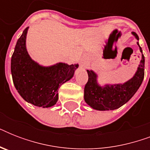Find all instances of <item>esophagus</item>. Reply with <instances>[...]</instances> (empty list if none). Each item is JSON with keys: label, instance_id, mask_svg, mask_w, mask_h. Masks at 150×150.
I'll use <instances>...</instances> for the list:
<instances>
[{"label": "esophagus", "instance_id": "esophagus-1", "mask_svg": "<svg viewBox=\"0 0 150 150\" xmlns=\"http://www.w3.org/2000/svg\"><path fill=\"white\" fill-rule=\"evenodd\" d=\"M80 64H81V66L82 67H86V61H85V60H82V61H80Z\"/></svg>", "mask_w": 150, "mask_h": 150}]
</instances>
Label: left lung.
Segmentation results:
<instances>
[{"label": "left lung", "instance_id": "obj_1", "mask_svg": "<svg viewBox=\"0 0 150 150\" xmlns=\"http://www.w3.org/2000/svg\"><path fill=\"white\" fill-rule=\"evenodd\" d=\"M139 41V36L135 32L132 33ZM139 47L142 59L133 77L123 84H105L98 83V76L93 70H87L89 79L84 89V100L87 104L96 110H112L117 109L128 102L137 92L144 79L145 57Z\"/></svg>", "mask_w": 150, "mask_h": 150}]
</instances>
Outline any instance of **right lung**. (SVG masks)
<instances>
[{
    "instance_id": "1",
    "label": "right lung",
    "mask_w": 150,
    "mask_h": 150,
    "mask_svg": "<svg viewBox=\"0 0 150 150\" xmlns=\"http://www.w3.org/2000/svg\"><path fill=\"white\" fill-rule=\"evenodd\" d=\"M29 27L18 40L11 61L13 83L26 102L36 107L47 108L58 100V88L74 76L79 64L59 62L43 66L30 57L26 49Z\"/></svg>"
}]
</instances>
